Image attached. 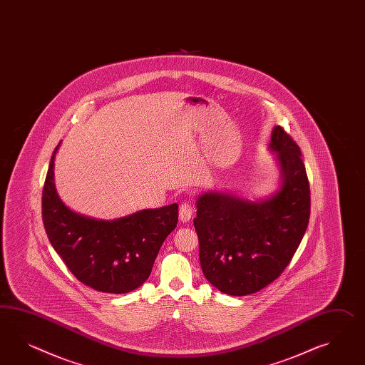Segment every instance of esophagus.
Here are the masks:
<instances>
[{
	"label": "esophagus",
	"mask_w": 365,
	"mask_h": 365,
	"mask_svg": "<svg viewBox=\"0 0 365 365\" xmlns=\"http://www.w3.org/2000/svg\"><path fill=\"white\" fill-rule=\"evenodd\" d=\"M192 215H194V210H192L191 205L182 203V205H179V220H180V222H190V219L192 217Z\"/></svg>",
	"instance_id": "esophagus-1"
}]
</instances>
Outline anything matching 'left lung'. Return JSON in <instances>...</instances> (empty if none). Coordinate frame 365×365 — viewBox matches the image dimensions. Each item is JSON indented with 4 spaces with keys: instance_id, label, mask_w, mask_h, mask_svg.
<instances>
[{
    "instance_id": "obj_1",
    "label": "left lung",
    "mask_w": 365,
    "mask_h": 365,
    "mask_svg": "<svg viewBox=\"0 0 365 365\" xmlns=\"http://www.w3.org/2000/svg\"><path fill=\"white\" fill-rule=\"evenodd\" d=\"M270 149L277 151L282 186L259 203L230 194L197 197L194 219L205 277L230 295L257 293L282 274L299 247L310 219V183L301 149L276 126Z\"/></svg>"
}]
</instances>
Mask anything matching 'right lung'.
I'll return each mask as SVG.
<instances>
[{"mask_svg": "<svg viewBox=\"0 0 365 365\" xmlns=\"http://www.w3.org/2000/svg\"><path fill=\"white\" fill-rule=\"evenodd\" d=\"M42 191L46 233L66 267L81 284L103 293L124 294L149 278L165 239L178 222V205H166L112 222L72 212L53 187V157Z\"/></svg>", "mask_w": 365, "mask_h": 365, "instance_id": "add662e5", "label": "right lung"}]
</instances>
